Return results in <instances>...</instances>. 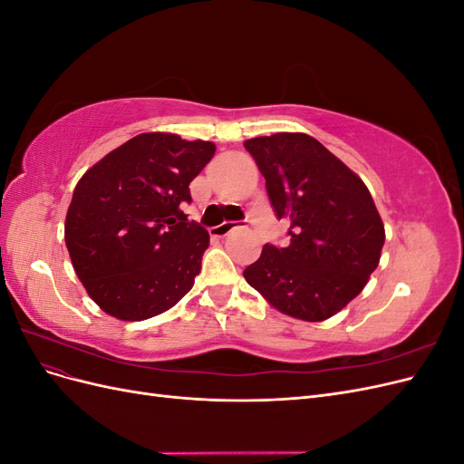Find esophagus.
<instances>
[{"label":"esophagus","instance_id":"esophagus-1","mask_svg":"<svg viewBox=\"0 0 464 464\" xmlns=\"http://www.w3.org/2000/svg\"><path fill=\"white\" fill-rule=\"evenodd\" d=\"M234 228H236V222H222V224H218V227L213 228V236L224 237V236H228Z\"/></svg>","mask_w":464,"mask_h":464}]
</instances>
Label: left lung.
Wrapping results in <instances>:
<instances>
[{
    "label": "left lung",
    "mask_w": 464,
    "mask_h": 464,
    "mask_svg": "<svg viewBox=\"0 0 464 464\" xmlns=\"http://www.w3.org/2000/svg\"><path fill=\"white\" fill-rule=\"evenodd\" d=\"M286 247L265 244L244 271L278 312L304 321L339 314L366 286L382 257L385 228L372 193L350 168L305 133L247 139Z\"/></svg>",
    "instance_id": "1"
}]
</instances>
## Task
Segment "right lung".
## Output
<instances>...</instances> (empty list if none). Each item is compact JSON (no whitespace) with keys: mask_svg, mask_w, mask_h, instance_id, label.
Masks as SVG:
<instances>
[{"mask_svg":"<svg viewBox=\"0 0 464 464\" xmlns=\"http://www.w3.org/2000/svg\"><path fill=\"white\" fill-rule=\"evenodd\" d=\"M217 147L174 133H141L79 179L65 246L89 296L108 315L143 321L191 290L208 232L188 222L189 184Z\"/></svg>","mask_w":464,"mask_h":464,"instance_id":"right-lung-1","label":"right lung"}]
</instances>
